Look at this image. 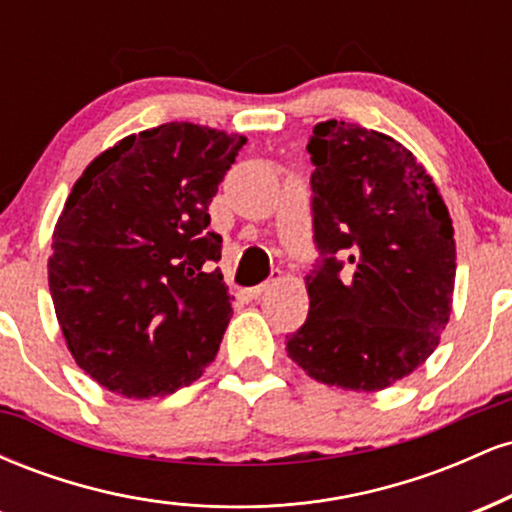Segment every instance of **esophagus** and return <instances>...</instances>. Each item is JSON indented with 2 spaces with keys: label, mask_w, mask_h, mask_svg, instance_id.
<instances>
[{
  "label": "esophagus",
  "mask_w": 512,
  "mask_h": 512,
  "mask_svg": "<svg viewBox=\"0 0 512 512\" xmlns=\"http://www.w3.org/2000/svg\"><path fill=\"white\" fill-rule=\"evenodd\" d=\"M279 279H281V272H272V279H267V281H264V284H260V286H252V289H248V296H250V298H260L262 293L267 291L269 286H274Z\"/></svg>",
  "instance_id": "obj_1"
}]
</instances>
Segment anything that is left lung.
I'll use <instances>...</instances> for the list:
<instances>
[{
    "label": "left lung",
    "instance_id": "left-lung-1",
    "mask_svg": "<svg viewBox=\"0 0 512 512\" xmlns=\"http://www.w3.org/2000/svg\"><path fill=\"white\" fill-rule=\"evenodd\" d=\"M310 310L286 351L330 387L380 392L436 351L452 313L455 228L424 163L390 134L317 122Z\"/></svg>",
    "mask_w": 512,
    "mask_h": 512
}]
</instances>
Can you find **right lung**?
I'll return each mask as SVG.
<instances>
[{
	"mask_svg": "<svg viewBox=\"0 0 512 512\" xmlns=\"http://www.w3.org/2000/svg\"><path fill=\"white\" fill-rule=\"evenodd\" d=\"M243 134L166 122L115 142L74 182L48 281L76 366L127 399L173 395L219 354L231 296L209 204Z\"/></svg>",
	"mask_w": 512,
	"mask_h": 512,
	"instance_id": "right-lung-1",
	"label": "right lung"
}]
</instances>
